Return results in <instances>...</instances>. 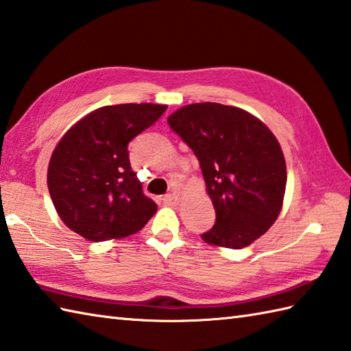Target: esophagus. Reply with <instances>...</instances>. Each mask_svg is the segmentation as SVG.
Instances as JSON below:
<instances>
[{"label":"esophagus","instance_id":"34e87169","mask_svg":"<svg viewBox=\"0 0 351 351\" xmlns=\"http://www.w3.org/2000/svg\"><path fill=\"white\" fill-rule=\"evenodd\" d=\"M163 203L168 204V206H176L178 203V195L176 194V192H169V194L163 195Z\"/></svg>","mask_w":351,"mask_h":351}]
</instances>
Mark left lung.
Wrapping results in <instances>:
<instances>
[{
    "instance_id": "left-lung-1",
    "label": "left lung",
    "mask_w": 351,
    "mask_h": 351,
    "mask_svg": "<svg viewBox=\"0 0 351 351\" xmlns=\"http://www.w3.org/2000/svg\"><path fill=\"white\" fill-rule=\"evenodd\" d=\"M168 124L197 156L215 207L203 241L238 250L261 238L280 213L286 188L276 136L252 113L218 103L180 107Z\"/></svg>"
}]
</instances>
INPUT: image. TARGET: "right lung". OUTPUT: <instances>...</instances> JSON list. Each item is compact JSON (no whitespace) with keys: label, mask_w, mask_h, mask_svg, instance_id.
Instances as JSON below:
<instances>
[{"label":"right lung","mask_w":351,"mask_h":351,"mask_svg":"<svg viewBox=\"0 0 351 351\" xmlns=\"http://www.w3.org/2000/svg\"><path fill=\"white\" fill-rule=\"evenodd\" d=\"M168 106H104L63 134L48 165V191L60 219L92 242L139 232L157 204L132 171L128 142L153 125Z\"/></svg>","instance_id":"right-lung-1"}]
</instances>
